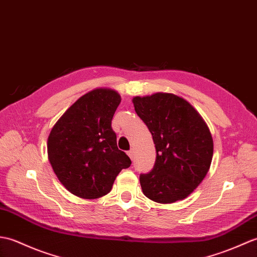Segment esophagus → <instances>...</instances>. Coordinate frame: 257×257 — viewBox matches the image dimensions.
Here are the masks:
<instances>
[{
	"instance_id": "obj_1",
	"label": "esophagus",
	"mask_w": 257,
	"mask_h": 257,
	"mask_svg": "<svg viewBox=\"0 0 257 257\" xmlns=\"http://www.w3.org/2000/svg\"><path fill=\"white\" fill-rule=\"evenodd\" d=\"M127 155L130 156V158H131V159H133V158H134V151H133V150L128 151V152H127Z\"/></svg>"
}]
</instances>
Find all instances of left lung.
Instances as JSON below:
<instances>
[{"label":"left lung","instance_id":"obj_1","mask_svg":"<svg viewBox=\"0 0 257 257\" xmlns=\"http://www.w3.org/2000/svg\"><path fill=\"white\" fill-rule=\"evenodd\" d=\"M133 103L156 148L153 169L140 176L143 193L159 203L185 199L203 180L212 161L207 124L192 105L172 93L135 96Z\"/></svg>","mask_w":257,"mask_h":257}]
</instances>
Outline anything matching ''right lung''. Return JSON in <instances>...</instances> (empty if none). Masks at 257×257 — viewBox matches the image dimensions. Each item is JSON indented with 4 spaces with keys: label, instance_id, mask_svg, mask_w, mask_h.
Segmentation results:
<instances>
[{
    "label": "right lung",
    "instance_id": "add662e5",
    "mask_svg": "<svg viewBox=\"0 0 257 257\" xmlns=\"http://www.w3.org/2000/svg\"><path fill=\"white\" fill-rule=\"evenodd\" d=\"M121 96L111 89H95L78 99L48 138V158L59 181L83 199L105 196L116 176L131 166L116 145L111 123Z\"/></svg>",
    "mask_w": 257,
    "mask_h": 257
}]
</instances>
